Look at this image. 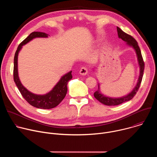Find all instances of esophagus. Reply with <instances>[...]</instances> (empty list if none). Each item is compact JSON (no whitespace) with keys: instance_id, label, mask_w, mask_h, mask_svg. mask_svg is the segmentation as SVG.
<instances>
[{"instance_id":"obj_1","label":"esophagus","mask_w":157,"mask_h":157,"mask_svg":"<svg viewBox=\"0 0 157 157\" xmlns=\"http://www.w3.org/2000/svg\"><path fill=\"white\" fill-rule=\"evenodd\" d=\"M87 72H88V69H87V67H85V66L82 67V68L80 70V71H79V73L82 75H87Z\"/></svg>"}]
</instances>
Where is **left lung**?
Returning <instances> with one entry per match:
<instances>
[{
	"mask_svg": "<svg viewBox=\"0 0 157 157\" xmlns=\"http://www.w3.org/2000/svg\"><path fill=\"white\" fill-rule=\"evenodd\" d=\"M117 30L119 37L120 38H121L123 41L127 42L128 45L132 47L134 49H135L137 55L139 64L140 68V76H139V78L138 80V82H137L136 86L135 87V88L133 89V90L130 93H129L128 95L122 97V98H109V97L104 96L100 93L99 86H98V89L94 93V96L100 102H101L105 105H117L121 104L122 103H124L125 102L130 101L134 96H135L137 92L139 90V87H140V84H141V82L142 80V78H143V75H144V68H145L144 61V59H143V58L142 56L140 49L138 45L137 41L131 35L125 33L118 27H117Z\"/></svg>",
	"mask_w": 157,
	"mask_h": 157,
	"instance_id": "left-lung-1",
	"label": "left lung"
}]
</instances>
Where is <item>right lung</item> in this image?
<instances>
[{
  "label": "right lung",
  "mask_w": 157,
  "mask_h": 157,
  "mask_svg": "<svg viewBox=\"0 0 157 157\" xmlns=\"http://www.w3.org/2000/svg\"><path fill=\"white\" fill-rule=\"evenodd\" d=\"M36 37H48V34L43 32H33L31 33L23 41H21L18 45L14 56L13 80L21 96L31 105L36 108L49 109L56 107L66 96L67 90H68L67 84L72 78L71 71L64 75L52 90L46 94L37 95L29 91L21 84L18 78L17 68L18 54L24 44L27 43L33 38Z\"/></svg>",
  "instance_id": "right-lung-1"
}]
</instances>
